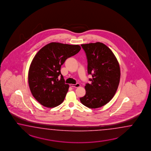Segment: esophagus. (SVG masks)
I'll list each match as a JSON object with an SVG mask.
<instances>
[{
  "mask_svg": "<svg viewBox=\"0 0 151 151\" xmlns=\"http://www.w3.org/2000/svg\"><path fill=\"white\" fill-rule=\"evenodd\" d=\"M70 86H71V87H75V88H77V87H80V83H77L76 84H70Z\"/></svg>",
  "mask_w": 151,
  "mask_h": 151,
  "instance_id": "1",
  "label": "esophagus"
}]
</instances>
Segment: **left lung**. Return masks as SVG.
I'll list each match as a JSON object with an SVG mask.
<instances>
[{
  "mask_svg": "<svg viewBox=\"0 0 151 151\" xmlns=\"http://www.w3.org/2000/svg\"><path fill=\"white\" fill-rule=\"evenodd\" d=\"M87 59V71L92 78L86 83L85 95L80 98L89 108L106 105L114 97L118 87L120 70L115 56L106 45L96 42L81 45Z\"/></svg>",
  "mask_w": 151,
  "mask_h": 151,
  "instance_id": "1",
  "label": "left lung"
}]
</instances>
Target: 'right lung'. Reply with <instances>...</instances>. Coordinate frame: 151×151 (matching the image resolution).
<instances>
[{"label": "right lung", "instance_id": "1", "mask_svg": "<svg viewBox=\"0 0 151 151\" xmlns=\"http://www.w3.org/2000/svg\"><path fill=\"white\" fill-rule=\"evenodd\" d=\"M80 49L78 45L52 42L35 56L29 69V87L34 98L42 106L53 108L64 101L69 85L61 75V66Z\"/></svg>", "mask_w": 151, "mask_h": 151}]
</instances>
